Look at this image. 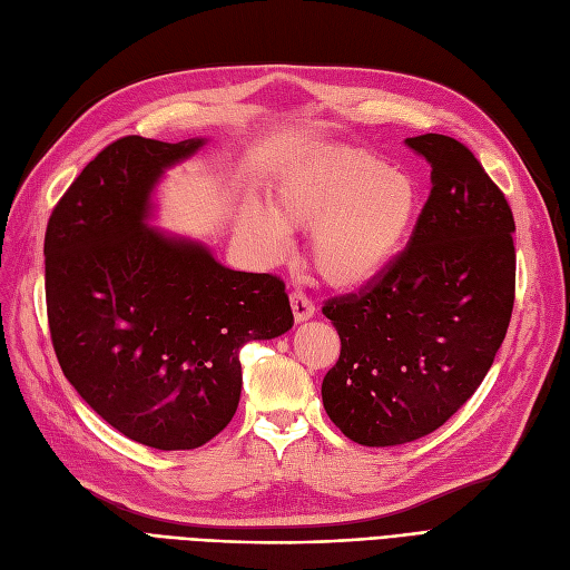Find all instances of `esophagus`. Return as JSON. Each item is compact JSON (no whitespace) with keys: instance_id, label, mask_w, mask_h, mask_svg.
<instances>
[{"instance_id":"esophagus-1","label":"esophagus","mask_w":570,"mask_h":570,"mask_svg":"<svg viewBox=\"0 0 570 570\" xmlns=\"http://www.w3.org/2000/svg\"><path fill=\"white\" fill-rule=\"evenodd\" d=\"M289 304H292L294 321H297V323L308 321V318L313 316V313H316V306H313V302L306 297L304 292H299V289H294V292L289 294Z\"/></svg>"}]
</instances>
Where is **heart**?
<instances>
[{
  "instance_id": "obj_1",
  "label": "heart",
  "mask_w": 570,
  "mask_h": 570,
  "mask_svg": "<svg viewBox=\"0 0 570 570\" xmlns=\"http://www.w3.org/2000/svg\"><path fill=\"white\" fill-rule=\"evenodd\" d=\"M420 209L422 190L407 171L363 150L327 148L306 155L273 181L271 207L245 200L238 226L271 262L292 252V228H313V268L332 287L356 289L401 257Z\"/></svg>"
}]
</instances>
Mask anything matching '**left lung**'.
<instances>
[{"label": "left lung", "mask_w": 570, "mask_h": 570, "mask_svg": "<svg viewBox=\"0 0 570 570\" xmlns=\"http://www.w3.org/2000/svg\"><path fill=\"white\" fill-rule=\"evenodd\" d=\"M405 144L431 165V193L401 257L361 292L327 299L342 351L323 405L351 441L401 445L472 399L514 308V217L464 144Z\"/></svg>", "instance_id": "left-lung-1"}]
</instances>
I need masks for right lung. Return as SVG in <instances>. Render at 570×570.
<instances>
[{"mask_svg":"<svg viewBox=\"0 0 570 570\" xmlns=\"http://www.w3.org/2000/svg\"><path fill=\"white\" fill-rule=\"evenodd\" d=\"M205 139L125 136L53 207L47 316L63 375L110 426L158 450H193L233 420L240 348L294 323L285 283L230 271L188 238L150 228V193Z\"/></svg>","mask_w":570,"mask_h":570,"instance_id":"1","label":"right lung"}]
</instances>
